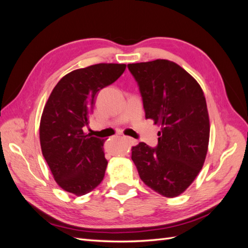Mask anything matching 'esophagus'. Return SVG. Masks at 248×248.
<instances>
[{
    "instance_id": "1",
    "label": "esophagus",
    "mask_w": 248,
    "mask_h": 248,
    "mask_svg": "<svg viewBox=\"0 0 248 248\" xmlns=\"http://www.w3.org/2000/svg\"><path fill=\"white\" fill-rule=\"evenodd\" d=\"M127 141L129 142V144H131V145H133V146H136L137 144H138V141L136 140H133V139H131V138H128V137H125L124 138Z\"/></svg>"
}]
</instances>
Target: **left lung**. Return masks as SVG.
<instances>
[{
  "mask_svg": "<svg viewBox=\"0 0 248 248\" xmlns=\"http://www.w3.org/2000/svg\"><path fill=\"white\" fill-rule=\"evenodd\" d=\"M128 69L140 87L146 119L161 126L156 148L140 142L131 149V159L148 187L163 197H178L206 159L210 122L204 92L169 60L128 64Z\"/></svg>",
  "mask_w": 248,
  "mask_h": 248,
  "instance_id": "left-lung-1",
  "label": "left lung"
}]
</instances>
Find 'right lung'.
I'll return each mask as SVG.
<instances>
[{
    "label": "right lung",
    "mask_w": 248,
    "mask_h": 248,
    "mask_svg": "<svg viewBox=\"0 0 248 248\" xmlns=\"http://www.w3.org/2000/svg\"><path fill=\"white\" fill-rule=\"evenodd\" d=\"M125 64L100 63L73 70L52 90L40 120L39 137L57 184L65 191L84 196L103 180L108 166L106 140L84 132L101 89L116 81Z\"/></svg>",
    "instance_id": "1"
}]
</instances>
